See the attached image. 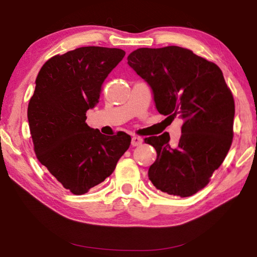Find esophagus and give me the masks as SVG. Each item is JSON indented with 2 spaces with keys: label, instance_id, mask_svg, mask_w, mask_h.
Returning <instances> with one entry per match:
<instances>
[{
  "label": "esophagus",
  "instance_id": "1",
  "mask_svg": "<svg viewBox=\"0 0 257 257\" xmlns=\"http://www.w3.org/2000/svg\"><path fill=\"white\" fill-rule=\"evenodd\" d=\"M143 143V139L141 137L138 136H134L132 138V145L135 147V146H139Z\"/></svg>",
  "mask_w": 257,
  "mask_h": 257
}]
</instances>
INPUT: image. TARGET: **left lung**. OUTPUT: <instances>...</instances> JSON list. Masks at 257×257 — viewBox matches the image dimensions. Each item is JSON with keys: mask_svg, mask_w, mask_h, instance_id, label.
Returning a JSON list of instances; mask_svg holds the SVG:
<instances>
[{"mask_svg": "<svg viewBox=\"0 0 257 257\" xmlns=\"http://www.w3.org/2000/svg\"><path fill=\"white\" fill-rule=\"evenodd\" d=\"M127 60L151 87L156 110L184 119L177 146L169 144L168 133L144 139L158 154L149 169L150 180L165 194L191 196L208 184L231 146V90L215 63L184 47H143Z\"/></svg>", "mask_w": 257, "mask_h": 257, "instance_id": "1", "label": "left lung"}]
</instances>
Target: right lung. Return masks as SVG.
I'll list each match as a JSON object with an SVG mask.
<instances>
[{"mask_svg": "<svg viewBox=\"0 0 257 257\" xmlns=\"http://www.w3.org/2000/svg\"><path fill=\"white\" fill-rule=\"evenodd\" d=\"M120 49L85 46L55 55L38 72L28 123L40 162L72 194L82 195L114 171L132 137L105 136L86 123L102 85L123 59Z\"/></svg>", "mask_w": 257, "mask_h": 257, "instance_id": "add662e5", "label": "right lung"}]
</instances>
